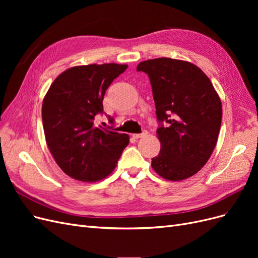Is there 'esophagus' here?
<instances>
[{
  "mask_svg": "<svg viewBox=\"0 0 258 258\" xmlns=\"http://www.w3.org/2000/svg\"><path fill=\"white\" fill-rule=\"evenodd\" d=\"M147 136V131L146 130H144L142 134H135V135H132V137H134L135 139H140V138H143V137H146Z\"/></svg>",
  "mask_w": 258,
  "mask_h": 258,
  "instance_id": "34e87169",
  "label": "esophagus"
}]
</instances>
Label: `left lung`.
Here are the masks:
<instances>
[{"mask_svg":"<svg viewBox=\"0 0 258 258\" xmlns=\"http://www.w3.org/2000/svg\"><path fill=\"white\" fill-rule=\"evenodd\" d=\"M137 71L150 77L161 147L152 168L168 181L196 174L212 155L222 122V102L200 68L188 61L156 58L140 62Z\"/></svg>","mask_w":258,"mask_h":258,"instance_id":"8db88e82","label":"left lung"}]
</instances>
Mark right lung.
<instances>
[{
    "label": "right lung",
    "instance_id": "add662e5",
    "mask_svg": "<svg viewBox=\"0 0 258 258\" xmlns=\"http://www.w3.org/2000/svg\"><path fill=\"white\" fill-rule=\"evenodd\" d=\"M127 64L72 67L56 77L46 93L42 118L46 143L66 174L82 182L110 175L129 144V136L95 124L103 98ZM110 122H113L110 117Z\"/></svg>",
    "mask_w": 258,
    "mask_h": 258
}]
</instances>
